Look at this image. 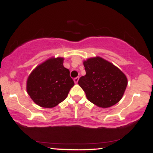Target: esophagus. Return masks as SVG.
<instances>
[{"mask_svg": "<svg viewBox=\"0 0 153 153\" xmlns=\"http://www.w3.org/2000/svg\"><path fill=\"white\" fill-rule=\"evenodd\" d=\"M78 80H79L78 77H77V78H74V82H75V83H78Z\"/></svg>", "mask_w": 153, "mask_h": 153, "instance_id": "esophagus-1", "label": "esophagus"}]
</instances>
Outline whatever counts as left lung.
Segmentation results:
<instances>
[{
    "instance_id": "8db88e82",
    "label": "left lung",
    "mask_w": 153,
    "mask_h": 153,
    "mask_svg": "<svg viewBox=\"0 0 153 153\" xmlns=\"http://www.w3.org/2000/svg\"><path fill=\"white\" fill-rule=\"evenodd\" d=\"M83 65L86 74L80 77L78 84L89 101L108 108L122 99L128 82L120 69L101 57L88 58Z\"/></svg>"
}]
</instances>
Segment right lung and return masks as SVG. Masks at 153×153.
<instances>
[{
    "mask_svg": "<svg viewBox=\"0 0 153 153\" xmlns=\"http://www.w3.org/2000/svg\"><path fill=\"white\" fill-rule=\"evenodd\" d=\"M63 57H51L33 70L26 81L32 101L43 108H53L64 101L74 85Z\"/></svg>",
    "mask_w": 153,
    "mask_h": 153,
    "instance_id": "right-lung-1",
    "label": "right lung"
}]
</instances>
